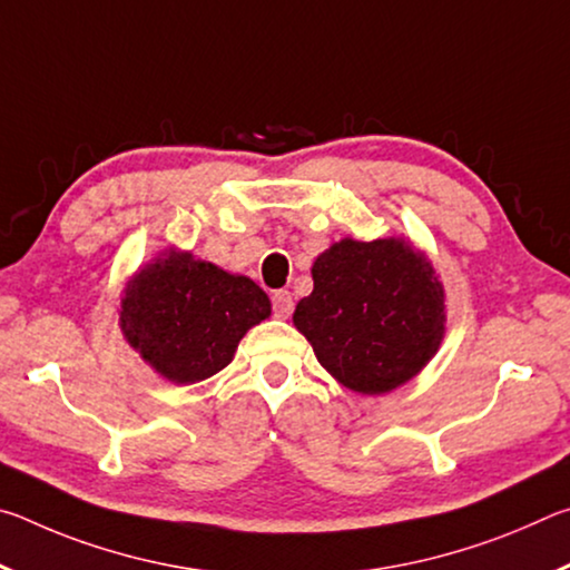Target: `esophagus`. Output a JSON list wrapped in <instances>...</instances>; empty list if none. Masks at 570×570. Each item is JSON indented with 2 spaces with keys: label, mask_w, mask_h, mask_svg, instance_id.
Returning a JSON list of instances; mask_svg holds the SVG:
<instances>
[{
  "label": "esophagus",
  "mask_w": 570,
  "mask_h": 570,
  "mask_svg": "<svg viewBox=\"0 0 570 570\" xmlns=\"http://www.w3.org/2000/svg\"><path fill=\"white\" fill-rule=\"evenodd\" d=\"M272 302H274V314H276V316H282V320H286V316L292 314L294 298H292V294L284 292V288H282V292H274Z\"/></svg>",
  "instance_id": "esophagus-1"
}]
</instances>
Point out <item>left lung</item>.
Listing matches in <instances>:
<instances>
[{
  "mask_svg": "<svg viewBox=\"0 0 570 570\" xmlns=\"http://www.w3.org/2000/svg\"><path fill=\"white\" fill-rule=\"evenodd\" d=\"M314 292L294 326L332 377L356 394H387L430 364L445 340V286L404 236L336 240L312 266Z\"/></svg>",
  "mask_w": 570,
  "mask_h": 570,
  "instance_id": "left-lung-1",
  "label": "left lung"
}]
</instances>
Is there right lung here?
Returning a JSON list of instances; mask_svg holds the SVG:
<instances>
[{
	"instance_id": "add662e5",
	"label": "right lung",
	"mask_w": 570,
	"mask_h": 570,
	"mask_svg": "<svg viewBox=\"0 0 570 570\" xmlns=\"http://www.w3.org/2000/svg\"><path fill=\"white\" fill-rule=\"evenodd\" d=\"M272 302L248 276L170 246L125 284L118 324L140 360L173 384H196L230 364Z\"/></svg>"
}]
</instances>
